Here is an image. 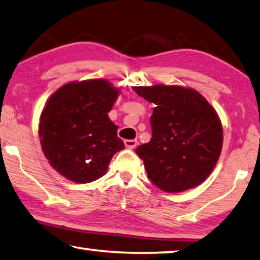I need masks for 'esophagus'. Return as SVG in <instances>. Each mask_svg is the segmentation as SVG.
<instances>
[{
  "mask_svg": "<svg viewBox=\"0 0 260 260\" xmlns=\"http://www.w3.org/2000/svg\"><path fill=\"white\" fill-rule=\"evenodd\" d=\"M124 145L126 148L134 149L138 145V142L136 139H126V140H124Z\"/></svg>",
  "mask_w": 260,
  "mask_h": 260,
  "instance_id": "34e87169",
  "label": "esophagus"
}]
</instances>
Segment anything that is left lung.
Instances as JSON below:
<instances>
[{"mask_svg": "<svg viewBox=\"0 0 260 260\" xmlns=\"http://www.w3.org/2000/svg\"><path fill=\"white\" fill-rule=\"evenodd\" d=\"M134 90L155 105L152 138L136 149L148 178L167 193L201 185L215 169L222 148L216 109L199 91L186 86L156 84Z\"/></svg>", "mask_w": 260, "mask_h": 260, "instance_id": "1", "label": "left lung"}]
</instances>
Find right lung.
Listing matches in <instances>:
<instances>
[{
	"label": "right lung",
	"mask_w": 260,
	"mask_h": 260,
	"mask_svg": "<svg viewBox=\"0 0 260 260\" xmlns=\"http://www.w3.org/2000/svg\"><path fill=\"white\" fill-rule=\"evenodd\" d=\"M120 94L108 80L73 81L50 95L40 116L39 137L45 157L68 180L86 184L107 172L124 148L108 117Z\"/></svg>",
	"instance_id": "add662e5"
}]
</instances>
